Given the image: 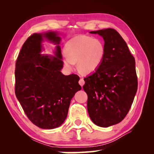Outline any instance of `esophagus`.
<instances>
[{"mask_svg": "<svg viewBox=\"0 0 154 154\" xmlns=\"http://www.w3.org/2000/svg\"><path fill=\"white\" fill-rule=\"evenodd\" d=\"M79 83L80 84L81 86H83V85H84V83H85V82H84V80H83V79H82V78H81V79L79 81Z\"/></svg>", "mask_w": 154, "mask_h": 154, "instance_id": "esophagus-1", "label": "esophagus"}]
</instances>
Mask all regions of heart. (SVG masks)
I'll use <instances>...</instances> for the list:
<instances>
[{
    "mask_svg": "<svg viewBox=\"0 0 154 154\" xmlns=\"http://www.w3.org/2000/svg\"><path fill=\"white\" fill-rule=\"evenodd\" d=\"M64 51L66 57L64 63L67 69H72L77 62V69L83 75H88L98 69L105 53L103 41L98 38L78 35L66 43Z\"/></svg>",
    "mask_w": 154,
    "mask_h": 154,
    "instance_id": "b5f03b06",
    "label": "heart"
}]
</instances>
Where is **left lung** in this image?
<instances>
[{
	"label": "left lung",
	"instance_id": "obj_1",
	"mask_svg": "<svg viewBox=\"0 0 154 154\" xmlns=\"http://www.w3.org/2000/svg\"><path fill=\"white\" fill-rule=\"evenodd\" d=\"M105 41L100 66L84 78L90 118L96 125L109 127L122 122L128 113L138 87L135 60L121 35L113 28L91 31Z\"/></svg>",
	"mask_w": 154,
	"mask_h": 154
}]
</instances>
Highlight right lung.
Segmentation results:
<instances>
[{"label": "right lung", "mask_w": 154, "mask_h": 154, "mask_svg": "<svg viewBox=\"0 0 154 154\" xmlns=\"http://www.w3.org/2000/svg\"><path fill=\"white\" fill-rule=\"evenodd\" d=\"M44 38L57 45L55 56L40 54ZM60 40L54 31L34 33L22 45L15 64V95L28 119L43 129L64 123L71 99L82 89L78 75L60 71Z\"/></svg>", "instance_id": "add662e5"}]
</instances>
